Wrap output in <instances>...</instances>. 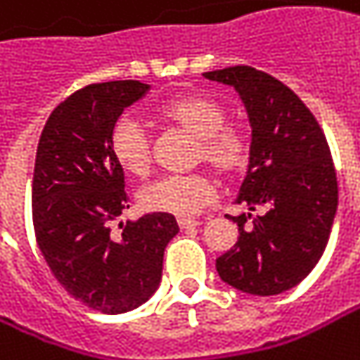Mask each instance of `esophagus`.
Wrapping results in <instances>:
<instances>
[{
	"instance_id": "34e87169",
	"label": "esophagus",
	"mask_w": 360,
	"mask_h": 360,
	"mask_svg": "<svg viewBox=\"0 0 360 360\" xmlns=\"http://www.w3.org/2000/svg\"><path fill=\"white\" fill-rule=\"evenodd\" d=\"M177 224H179L181 230H189V228H195V226H200V222H198V220H193V218H179V220H177Z\"/></svg>"
}]
</instances>
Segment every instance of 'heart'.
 <instances>
[{
	"label": "heart",
	"instance_id": "1",
	"mask_svg": "<svg viewBox=\"0 0 360 360\" xmlns=\"http://www.w3.org/2000/svg\"><path fill=\"white\" fill-rule=\"evenodd\" d=\"M162 122L177 126L198 138L193 162H207L224 177L240 175L250 162L252 144L243 128L226 124L228 112L220 101L200 94H187L167 101L159 110ZM110 150L116 162L130 175L142 177L153 162V142L146 126L134 116L117 117L110 132ZM214 179L205 173L167 175L140 189L138 200L144 210L191 216L214 198Z\"/></svg>",
	"mask_w": 360,
	"mask_h": 360
}]
</instances>
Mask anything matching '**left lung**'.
Masks as SVG:
<instances>
[{
	"label": "left lung",
	"mask_w": 360,
	"mask_h": 360,
	"mask_svg": "<svg viewBox=\"0 0 360 360\" xmlns=\"http://www.w3.org/2000/svg\"><path fill=\"white\" fill-rule=\"evenodd\" d=\"M203 77L243 97L252 153L236 203L261 210L230 216L238 243L216 259L218 275L244 293H283L318 264L336 216L338 183L326 136L306 103L269 73L238 65Z\"/></svg>",
	"instance_id": "obj_1"
}]
</instances>
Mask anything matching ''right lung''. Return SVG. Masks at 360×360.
Returning <instances> with one entry per match:
<instances>
[{
    "label": "right lung",
    "instance_id": "right-lung-1",
    "mask_svg": "<svg viewBox=\"0 0 360 360\" xmlns=\"http://www.w3.org/2000/svg\"><path fill=\"white\" fill-rule=\"evenodd\" d=\"M148 89L140 81H108L75 91L53 110L36 150L38 248L56 281L101 314L130 311L159 289L165 248L179 232L177 220L159 212L114 228L130 205L110 132Z\"/></svg>",
    "mask_w": 360,
    "mask_h": 360
}]
</instances>
